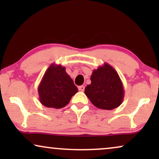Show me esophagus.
Here are the masks:
<instances>
[{
    "mask_svg": "<svg viewBox=\"0 0 159 159\" xmlns=\"http://www.w3.org/2000/svg\"><path fill=\"white\" fill-rule=\"evenodd\" d=\"M78 89H79L80 91H82V92H83V91L84 90V85L79 86V87H78Z\"/></svg>",
    "mask_w": 159,
    "mask_h": 159,
    "instance_id": "34e87169",
    "label": "esophagus"
}]
</instances>
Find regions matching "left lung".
Wrapping results in <instances>:
<instances>
[{"instance_id":"8db88e82","label":"left lung","mask_w":159,"mask_h":159,"mask_svg":"<svg viewBox=\"0 0 159 159\" xmlns=\"http://www.w3.org/2000/svg\"><path fill=\"white\" fill-rule=\"evenodd\" d=\"M84 93L95 107L112 110L119 107L125 96L122 82L117 71L107 63L94 69Z\"/></svg>"}]
</instances>
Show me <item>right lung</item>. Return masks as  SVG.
I'll list each match as a JSON object with an SVG mask.
<instances>
[{
    "label": "right lung",
    "mask_w": 159,
    "mask_h": 159,
    "mask_svg": "<svg viewBox=\"0 0 159 159\" xmlns=\"http://www.w3.org/2000/svg\"><path fill=\"white\" fill-rule=\"evenodd\" d=\"M40 102L48 108H61L69 103L78 89L61 65L52 64L38 86Z\"/></svg>",
    "instance_id": "add662e5"
}]
</instances>
